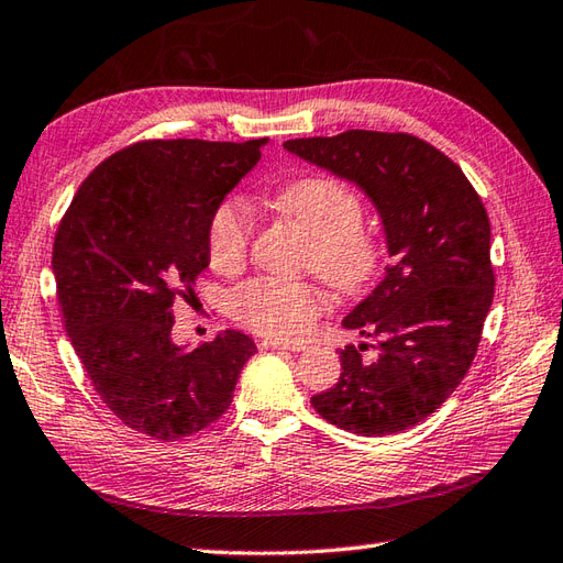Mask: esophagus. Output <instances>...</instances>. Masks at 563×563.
<instances>
[{
  "label": "esophagus",
  "instance_id": "esophagus-1",
  "mask_svg": "<svg viewBox=\"0 0 563 563\" xmlns=\"http://www.w3.org/2000/svg\"><path fill=\"white\" fill-rule=\"evenodd\" d=\"M260 347L262 350H286V352H303L306 350L303 342H282V340H262Z\"/></svg>",
  "mask_w": 563,
  "mask_h": 563
}]
</instances>
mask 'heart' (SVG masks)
Here are the masks:
<instances>
[{"label":"heart","mask_w":563,"mask_h":563,"mask_svg":"<svg viewBox=\"0 0 563 563\" xmlns=\"http://www.w3.org/2000/svg\"><path fill=\"white\" fill-rule=\"evenodd\" d=\"M274 206L311 238L308 267L342 291H360L378 267L376 240L362 231L364 209L357 194L340 179L311 175L294 179L274 197ZM252 223L247 206L223 201L209 223V262L216 272L231 274L245 265ZM240 323L269 338H301L325 311V294L316 284L250 279L231 296Z\"/></svg>","instance_id":"b5f03b06"}]
</instances>
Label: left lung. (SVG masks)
<instances>
[{
	"instance_id": "obj_1",
	"label": "left lung",
	"mask_w": 563,
	"mask_h": 563,
	"mask_svg": "<svg viewBox=\"0 0 563 563\" xmlns=\"http://www.w3.org/2000/svg\"><path fill=\"white\" fill-rule=\"evenodd\" d=\"M284 147L357 185L382 218L391 265L342 320L376 338L340 350L338 384L311 398L347 432L384 438L432 416L462 384L493 303L490 223L464 172L408 133L347 131Z\"/></svg>"
}]
</instances>
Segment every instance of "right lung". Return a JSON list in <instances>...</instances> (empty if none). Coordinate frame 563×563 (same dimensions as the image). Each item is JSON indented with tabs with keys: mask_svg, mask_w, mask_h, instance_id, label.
I'll return each instance as SVG.
<instances>
[{
	"mask_svg": "<svg viewBox=\"0 0 563 563\" xmlns=\"http://www.w3.org/2000/svg\"><path fill=\"white\" fill-rule=\"evenodd\" d=\"M265 145L135 143L91 172L57 225L53 274L77 357L113 416L155 440L221 418L257 352L238 330L175 345L172 303L209 267L211 216Z\"/></svg>",
	"mask_w": 563,
	"mask_h": 563,
	"instance_id": "right-lung-1",
	"label": "right lung"
}]
</instances>
